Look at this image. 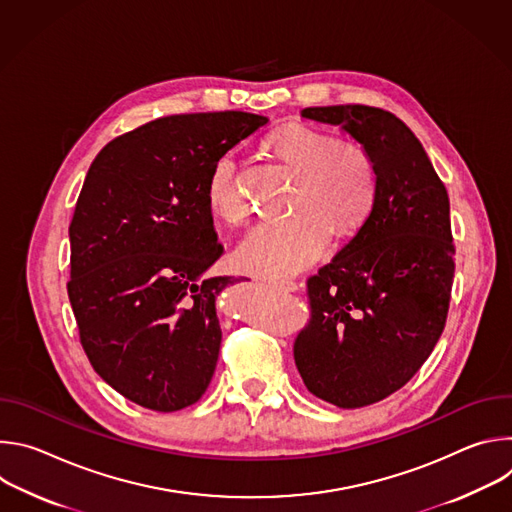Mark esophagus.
<instances>
[{"label":"esophagus","instance_id":"34e87169","mask_svg":"<svg viewBox=\"0 0 512 512\" xmlns=\"http://www.w3.org/2000/svg\"><path fill=\"white\" fill-rule=\"evenodd\" d=\"M269 285H273L275 289H281V291H296L298 289V283L291 279H271Z\"/></svg>","mask_w":512,"mask_h":512}]
</instances>
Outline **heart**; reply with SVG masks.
<instances>
[{"label":"heart","instance_id":"obj_1","mask_svg":"<svg viewBox=\"0 0 512 512\" xmlns=\"http://www.w3.org/2000/svg\"><path fill=\"white\" fill-rule=\"evenodd\" d=\"M267 145L287 166L302 172L283 223L255 227L237 247L235 263L259 277H285L316 263L332 233L352 237L377 202V168L356 143H338L308 125H285L267 137ZM206 204L225 223L241 225L249 202L241 188L239 164L221 156L206 180Z\"/></svg>","mask_w":512,"mask_h":512}]
</instances>
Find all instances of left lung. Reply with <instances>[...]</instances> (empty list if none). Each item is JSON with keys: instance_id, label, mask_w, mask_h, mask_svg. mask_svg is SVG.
I'll use <instances>...</instances> for the list:
<instances>
[{"instance_id": "obj_1", "label": "left lung", "mask_w": 512, "mask_h": 512, "mask_svg": "<svg viewBox=\"0 0 512 512\" xmlns=\"http://www.w3.org/2000/svg\"><path fill=\"white\" fill-rule=\"evenodd\" d=\"M340 127L377 168V202L356 235L308 279L310 324L294 344L312 395L340 409L401 389L440 340L454 281L450 198L423 145L393 113L308 107Z\"/></svg>"}]
</instances>
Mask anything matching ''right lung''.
I'll return each instance as SVG.
<instances>
[{
    "instance_id": "right-lung-1",
    "label": "right lung",
    "mask_w": 512,
    "mask_h": 512,
    "mask_svg": "<svg viewBox=\"0 0 512 512\" xmlns=\"http://www.w3.org/2000/svg\"><path fill=\"white\" fill-rule=\"evenodd\" d=\"M269 119L243 111L170 115L109 141L91 164L70 237L68 298L97 375L152 411L196 403L216 369L223 255L206 180Z\"/></svg>"
}]
</instances>
